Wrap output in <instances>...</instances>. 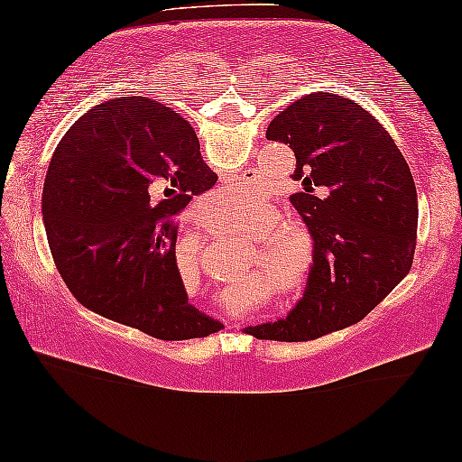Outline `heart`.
I'll return each mask as SVG.
<instances>
[{
    "mask_svg": "<svg viewBox=\"0 0 462 462\" xmlns=\"http://www.w3.org/2000/svg\"><path fill=\"white\" fill-rule=\"evenodd\" d=\"M266 198L262 194V189L254 183H237V186L231 188H223L212 194L210 204L218 210H233V212H241V210H252V208H262L264 207ZM271 223L268 221H252L245 226V231H252L255 237H262L264 233L271 231ZM281 239L274 237L268 247H271V264H273V285L276 289H281L282 293L293 295L295 291H300L301 285L305 282V271L301 264L291 266V262H282V258L276 250H279Z\"/></svg>",
    "mask_w": 462,
    "mask_h": 462,
    "instance_id": "1",
    "label": "heart"
}]
</instances>
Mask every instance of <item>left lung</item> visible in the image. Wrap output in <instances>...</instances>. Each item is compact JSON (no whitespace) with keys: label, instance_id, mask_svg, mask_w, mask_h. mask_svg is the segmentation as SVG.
I'll use <instances>...</instances> for the list:
<instances>
[{"label":"left lung","instance_id":"left-lung-1","mask_svg":"<svg viewBox=\"0 0 462 462\" xmlns=\"http://www.w3.org/2000/svg\"><path fill=\"white\" fill-rule=\"evenodd\" d=\"M293 148L291 196L314 237L303 300L285 318L250 326L255 338L314 340L357 324L409 274L417 241V189L394 140L351 98L311 92L266 127ZM318 185L324 197L313 194Z\"/></svg>","mask_w":462,"mask_h":462}]
</instances>
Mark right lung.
<instances>
[{
    "instance_id": "1",
    "label": "right lung",
    "mask_w": 462,
    "mask_h": 462,
    "mask_svg": "<svg viewBox=\"0 0 462 462\" xmlns=\"http://www.w3.org/2000/svg\"><path fill=\"white\" fill-rule=\"evenodd\" d=\"M215 183L194 127L154 98H111L78 119L42 186L49 250L76 300L161 340L221 330L188 303L175 262V217Z\"/></svg>"
}]
</instances>
